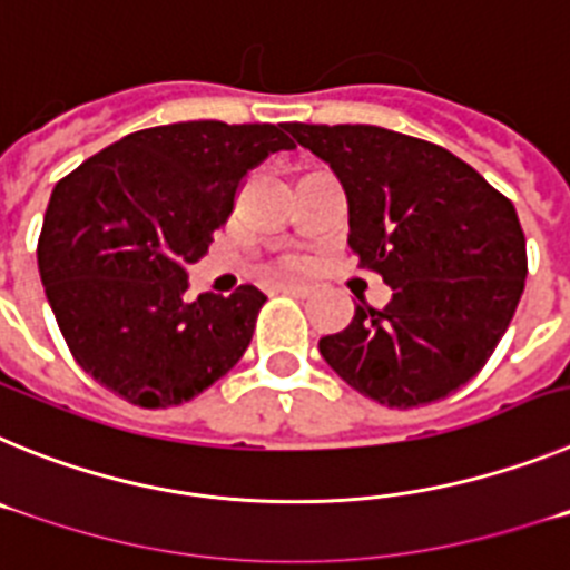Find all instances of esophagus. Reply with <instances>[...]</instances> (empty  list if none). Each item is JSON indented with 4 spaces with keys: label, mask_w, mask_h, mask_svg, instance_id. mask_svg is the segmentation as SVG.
I'll use <instances>...</instances> for the list:
<instances>
[{
    "label": "esophagus",
    "mask_w": 570,
    "mask_h": 570,
    "mask_svg": "<svg viewBox=\"0 0 570 570\" xmlns=\"http://www.w3.org/2000/svg\"><path fill=\"white\" fill-rule=\"evenodd\" d=\"M279 291L294 296H311L314 294V285H308V282H279Z\"/></svg>",
    "instance_id": "34e87169"
}]
</instances>
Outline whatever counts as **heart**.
<instances>
[{
    "instance_id": "b5f03b06",
    "label": "heart",
    "mask_w": 570,
    "mask_h": 570,
    "mask_svg": "<svg viewBox=\"0 0 570 570\" xmlns=\"http://www.w3.org/2000/svg\"><path fill=\"white\" fill-rule=\"evenodd\" d=\"M294 265H296L294 256H291V259H285V268H294Z\"/></svg>"
}]
</instances>
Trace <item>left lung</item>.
I'll return each instance as SVG.
<instances>
[{
	"label": "left lung",
	"instance_id": "obj_1",
	"mask_svg": "<svg viewBox=\"0 0 570 570\" xmlns=\"http://www.w3.org/2000/svg\"><path fill=\"white\" fill-rule=\"evenodd\" d=\"M334 168L347 245L394 296L356 305L320 340L347 385L387 407L445 400L482 371L525 288V234L511 199L451 150L376 125L288 122Z\"/></svg>",
	"mask_w": 570,
	"mask_h": 570
}]
</instances>
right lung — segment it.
Returning a JSON list of instances; mask_svg holds the SVG:
<instances>
[{"label": "right lung", "instance_id": "add662e5", "mask_svg": "<svg viewBox=\"0 0 570 570\" xmlns=\"http://www.w3.org/2000/svg\"><path fill=\"white\" fill-rule=\"evenodd\" d=\"M294 139L282 125L176 122L128 134L59 179L37 259L85 374L139 407L194 400L239 362L265 294L185 296L248 170Z\"/></svg>", "mask_w": 570, "mask_h": 570}]
</instances>
